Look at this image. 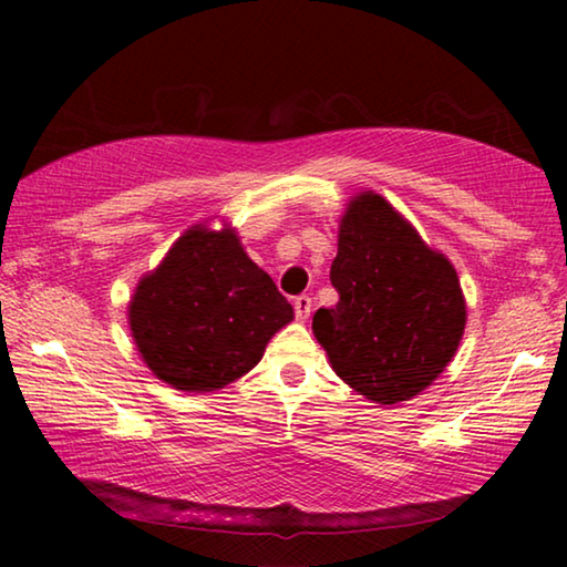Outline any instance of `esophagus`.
Returning <instances> with one entry per match:
<instances>
[{
	"label": "esophagus",
	"mask_w": 567,
	"mask_h": 567,
	"mask_svg": "<svg viewBox=\"0 0 567 567\" xmlns=\"http://www.w3.org/2000/svg\"><path fill=\"white\" fill-rule=\"evenodd\" d=\"M310 312H312V297H307V295L295 297V318L305 322L307 318H310Z\"/></svg>",
	"instance_id": "esophagus-1"
}]
</instances>
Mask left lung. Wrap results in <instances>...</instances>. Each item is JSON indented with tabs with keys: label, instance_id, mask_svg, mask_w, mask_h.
Here are the masks:
<instances>
[{
	"label": "left lung",
	"instance_id": "obj_1",
	"mask_svg": "<svg viewBox=\"0 0 567 567\" xmlns=\"http://www.w3.org/2000/svg\"><path fill=\"white\" fill-rule=\"evenodd\" d=\"M330 280L340 302L315 312L312 332L338 378L378 405L433 385L463 340L465 295L453 262L378 192L344 207Z\"/></svg>",
	"mask_w": 567,
	"mask_h": 567
}]
</instances>
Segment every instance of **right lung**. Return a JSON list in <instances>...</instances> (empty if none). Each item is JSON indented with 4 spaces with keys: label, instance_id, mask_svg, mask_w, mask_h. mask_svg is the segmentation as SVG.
<instances>
[{
    "label": "right lung",
    "instance_id": "add662e5",
    "mask_svg": "<svg viewBox=\"0 0 567 567\" xmlns=\"http://www.w3.org/2000/svg\"><path fill=\"white\" fill-rule=\"evenodd\" d=\"M292 318V305L249 260L237 229H213L209 219L175 239L127 305L142 362L182 392H217L247 375Z\"/></svg>",
    "mask_w": 567,
    "mask_h": 567
}]
</instances>
